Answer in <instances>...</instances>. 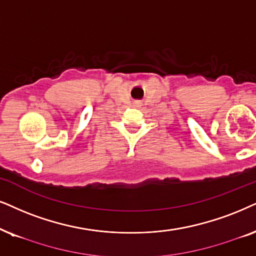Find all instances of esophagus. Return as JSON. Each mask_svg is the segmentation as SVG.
I'll use <instances>...</instances> for the list:
<instances>
[{"mask_svg":"<svg viewBox=\"0 0 256 256\" xmlns=\"http://www.w3.org/2000/svg\"><path fill=\"white\" fill-rule=\"evenodd\" d=\"M136 105H139V102H136Z\"/></svg>","mask_w":256,"mask_h":256,"instance_id":"esophagus-1","label":"esophagus"}]
</instances>
